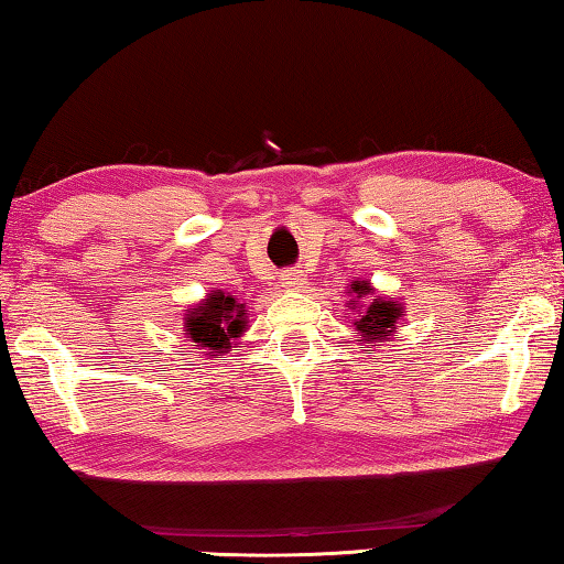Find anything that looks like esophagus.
Segmentation results:
<instances>
[{
    "mask_svg": "<svg viewBox=\"0 0 564 564\" xmlns=\"http://www.w3.org/2000/svg\"><path fill=\"white\" fill-rule=\"evenodd\" d=\"M281 283H283V289H289V291H301V289H305L308 279H305V273L301 269H289L281 273Z\"/></svg>",
    "mask_w": 564,
    "mask_h": 564,
    "instance_id": "1",
    "label": "esophagus"
}]
</instances>
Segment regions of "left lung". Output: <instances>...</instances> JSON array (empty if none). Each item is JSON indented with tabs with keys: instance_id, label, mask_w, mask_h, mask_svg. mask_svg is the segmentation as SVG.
Instances as JSON below:
<instances>
[{
	"instance_id": "obj_1",
	"label": "left lung",
	"mask_w": 564,
	"mask_h": 564,
	"mask_svg": "<svg viewBox=\"0 0 564 564\" xmlns=\"http://www.w3.org/2000/svg\"><path fill=\"white\" fill-rule=\"evenodd\" d=\"M350 301L346 308L350 311L352 326L362 336L366 343H386V336H393L395 323L403 316L405 308L400 301L380 299L376 295L373 285L366 281H352L350 283Z\"/></svg>"
}]
</instances>
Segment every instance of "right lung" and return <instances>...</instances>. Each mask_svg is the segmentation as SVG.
I'll return each instance as SVG.
<instances>
[{"mask_svg":"<svg viewBox=\"0 0 564 564\" xmlns=\"http://www.w3.org/2000/svg\"><path fill=\"white\" fill-rule=\"evenodd\" d=\"M186 316V336L191 343H198L212 352L228 350L231 340L246 330V303L221 291L208 295L198 308H191Z\"/></svg>","mask_w":564,"mask_h":564,"instance_id":"obj_1","label":"right lung"}]
</instances>
